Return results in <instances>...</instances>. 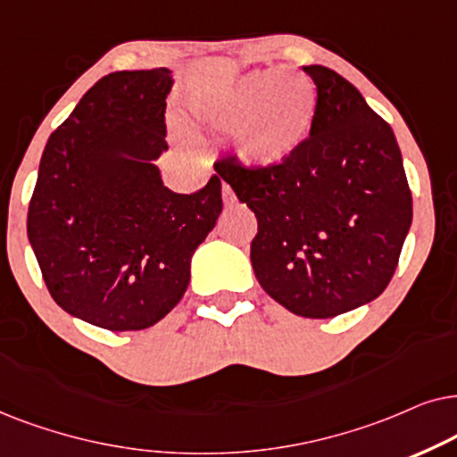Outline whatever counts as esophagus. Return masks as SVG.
<instances>
[{"instance_id":"1","label":"esophagus","mask_w":457,"mask_h":457,"mask_svg":"<svg viewBox=\"0 0 457 457\" xmlns=\"http://www.w3.org/2000/svg\"><path fill=\"white\" fill-rule=\"evenodd\" d=\"M221 196H223V203L228 204V206H232V204L236 203V194H234V190H232V187H229L228 184H223V187H221Z\"/></svg>"}]
</instances>
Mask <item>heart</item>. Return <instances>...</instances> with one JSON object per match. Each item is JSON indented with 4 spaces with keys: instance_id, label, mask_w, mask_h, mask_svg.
Returning a JSON list of instances; mask_svg holds the SVG:
<instances>
[{
    "instance_id": "b5f03b06",
    "label": "heart",
    "mask_w": 457,
    "mask_h": 457,
    "mask_svg": "<svg viewBox=\"0 0 457 457\" xmlns=\"http://www.w3.org/2000/svg\"><path fill=\"white\" fill-rule=\"evenodd\" d=\"M318 112L312 79L282 69L254 71L221 85L196 106L212 131L238 129L236 148L253 167H273L305 144Z\"/></svg>"
}]
</instances>
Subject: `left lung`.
<instances>
[{"mask_svg":"<svg viewBox=\"0 0 457 457\" xmlns=\"http://www.w3.org/2000/svg\"><path fill=\"white\" fill-rule=\"evenodd\" d=\"M303 71L318 87L313 129L273 167L229 156L215 171L257 217L251 263L295 315L326 320L380 296L411 225V192L391 125L345 77Z\"/></svg>","mask_w":457,"mask_h":457,"instance_id":"obj_1","label":"left lung"}]
</instances>
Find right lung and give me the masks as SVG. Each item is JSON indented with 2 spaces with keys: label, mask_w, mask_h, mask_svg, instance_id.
<instances>
[{
  "label": "right lung",
  "mask_w": 457,
  "mask_h": 457,
  "mask_svg": "<svg viewBox=\"0 0 457 457\" xmlns=\"http://www.w3.org/2000/svg\"><path fill=\"white\" fill-rule=\"evenodd\" d=\"M169 69L102 77L47 139L27 234L52 299L112 332L144 330L178 305L192 254L221 215V181L178 194L167 150Z\"/></svg>",
  "instance_id": "add662e5"
}]
</instances>
